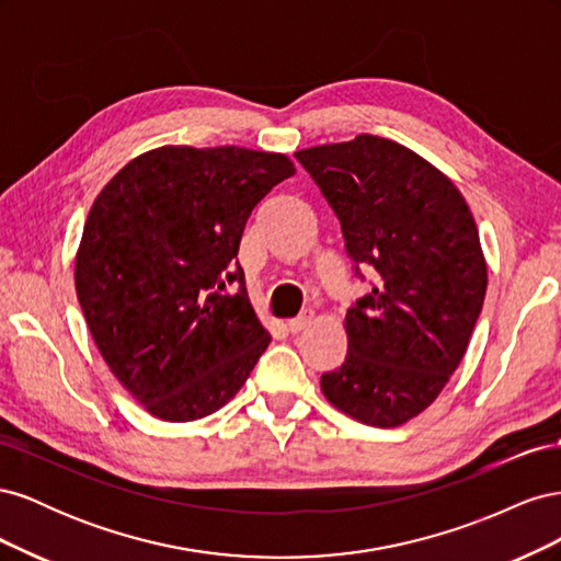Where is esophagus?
I'll use <instances>...</instances> for the list:
<instances>
[{"label":"esophagus","instance_id":"1","mask_svg":"<svg viewBox=\"0 0 561 561\" xmlns=\"http://www.w3.org/2000/svg\"><path fill=\"white\" fill-rule=\"evenodd\" d=\"M311 320H313V311H304V313H299L297 318L287 320V330H290V332H301L304 328L309 325Z\"/></svg>","mask_w":561,"mask_h":561}]
</instances>
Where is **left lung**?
<instances>
[{
    "label": "left lung",
    "mask_w": 561,
    "mask_h": 561,
    "mask_svg": "<svg viewBox=\"0 0 561 561\" xmlns=\"http://www.w3.org/2000/svg\"><path fill=\"white\" fill-rule=\"evenodd\" d=\"M342 225L369 293L346 311L348 353L320 377L351 419L402 426L439 396L463 360L486 295V262L466 198L426 159L393 140L297 151Z\"/></svg>",
    "instance_id": "8db88e82"
}]
</instances>
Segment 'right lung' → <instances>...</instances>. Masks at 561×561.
Masks as SVG:
<instances>
[{
	"label": "right lung",
	"mask_w": 561,
	"mask_h": 561,
	"mask_svg": "<svg viewBox=\"0 0 561 561\" xmlns=\"http://www.w3.org/2000/svg\"><path fill=\"white\" fill-rule=\"evenodd\" d=\"M290 175L285 154L165 145L98 194L77 297L112 375L151 416L217 412L266 351L236 254L252 208Z\"/></svg>",
	"instance_id": "obj_1"
}]
</instances>
